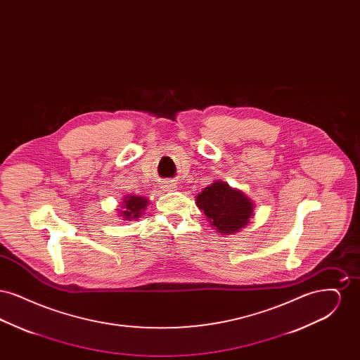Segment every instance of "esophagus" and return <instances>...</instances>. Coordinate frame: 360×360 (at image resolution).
<instances>
[{
  "instance_id": "obj_1",
  "label": "esophagus",
  "mask_w": 360,
  "mask_h": 360,
  "mask_svg": "<svg viewBox=\"0 0 360 360\" xmlns=\"http://www.w3.org/2000/svg\"><path fill=\"white\" fill-rule=\"evenodd\" d=\"M165 186H167V188H169V185H165Z\"/></svg>"
}]
</instances>
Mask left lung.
<instances>
[{
	"label": "left lung",
	"instance_id": "1",
	"mask_svg": "<svg viewBox=\"0 0 360 360\" xmlns=\"http://www.w3.org/2000/svg\"><path fill=\"white\" fill-rule=\"evenodd\" d=\"M197 206L204 210L210 225L221 235L239 232L252 217L254 202L238 188L216 181L206 186L195 198Z\"/></svg>",
	"mask_w": 360,
	"mask_h": 360
}]
</instances>
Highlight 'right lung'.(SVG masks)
<instances>
[{
    "label": "right lung",
    "mask_w": 360,
    "mask_h": 360,
    "mask_svg": "<svg viewBox=\"0 0 360 360\" xmlns=\"http://www.w3.org/2000/svg\"><path fill=\"white\" fill-rule=\"evenodd\" d=\"M148 205V200L146 197H140V195H127L122 201V210H120V214L122 219L125 220H137L143 212L146 210V207Z\"/></svg>",
    "instance_id": "right-lung-1"
}]
</instances>
